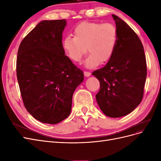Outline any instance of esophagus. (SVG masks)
I'll use <instances>...</instances> for the list:
<instances>
[{
  "instance_id": "1",
  "label": "esophagus",
  "mask_w": 161,
  "mask_h": 161,
  "mask_svg": "<svg viewBox=\"0 0 161 161\" xmlns=\"http://www.w3.org/2000/svg\"><path fill=\"white\" fill-rule=\"evenodd\" d=\"M84 75L85 76H89L91 75V72H88V71H84Z\"/></svg>"
}]
</instances>
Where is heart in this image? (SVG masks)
Returning a JSON list of instances; mask_svg holds the SVG:
<instances>
[{
    "mask_svg": "<svg viewBox=\"0 0 161 161\" xmlns=\"http://www.w3.org/2000/svg\"><path fill=\"white\" fill-rule=\"evenodd\" d=\"M118 31L111 23L84 22L74 30V36H68L62 46L66 55L74 62H79L86 51L89 54L85 65L94 68L100 62H108L113 56L118 43Z\"/></svg>",
    "mask_w": 161,
    "mask_h": 161,
    "instance_id": "b5f03b06",
    "label": "heart"
}]
</instances>
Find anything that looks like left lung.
I'll list each match as a JSON object with an SVG mask.
<instances>
[{
  "label": "left lung",
  "mask_w": 161,
  "mask_h": 161,
  "mask_svg": "<svg viewBox=\"0 0 161 161\" xmlns=\"http://www.w3.org/2000/svg\"><path fill=\"white\" fill-rule=\"evenodd\" d=\"M118 31V43L107 64L92 73L100 82L96 99L110 118L129 114L142 101L147 66L142 43L127 23L112 14Z\"/></svg>",
  "instance_id": "8db88e82"
}]
</instances>
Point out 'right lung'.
Returning <instances> with one entry per match:
<instances>
[{
	"label": "right lung",
	"instance_id": "right-lung-1",
	"mask_svg": "<svg viewBox=\"0 0 161 161\" xmlns=\"http://www.w3.org/2000/svg\"><path fill=\"white\" fill-rule=\"evenodd\" d=\"M66 25L65 19L42 21L19 47L16 70L23 104L42 123L56 124L69 117L73 93L84 79L63 49Z\"/></svg>",
	"mask_w": 161,
	"mask_h": 161
}]
</instances>
